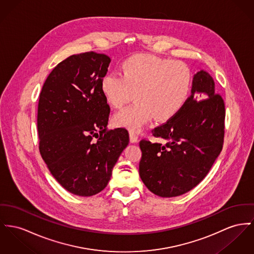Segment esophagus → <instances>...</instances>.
<instances>
[{
  "label": "esophagus",
  "mask_w": 254,
  "mask_h": 254,
  "mask_svg": "<svg viewBox=\"0 0 254 254\" xmlns=\"http://www.w3.org/2000/svg\"><path fill=\"white\" fill-rule=\"evenodd\" d=\"M130 141L132 142V143H134V142H136L137 141V138H138V135L135 134V132H133V131H130Z\"/></svg>",
  "instance_id": "esophagus-1"
}]
</instances>
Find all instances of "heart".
Masks as SVG:
<instances>
[{
	"label": "heart",
	"instance_id": "1",
	"mask_svg": "<svg viewBox=\"0 0 254 254\" xmlns=\"http://www.w3.org/2000/svg\"><path fill=\"white\" fill-rule=\"evenodd\" d=\"M121 75L108 73L100 82L105 102L120 109L134 98V105L114 117L115 125L137 132L153 119L167 122L186 105L193 76L183 62L138 54L127 58L120 65Z\"/></svg>",
	"mask_w": 254,
	"mask_h": 254
}]
</instances>
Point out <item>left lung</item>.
I'll use <instances>...</instances> for the list:
<instances>
[{"label": "left lung", "instance_id": "1", "mask_svg": "<svg viewBox=\"0 0 254 254\" xmlns=\"http://www.w3.org/2000/svg\"><path fill=\"white\" fill-rule=\"evenodd\" d=\"M224 119V102L213 78L198 71L184 108L152 130L165 143L139 141V176L147 189L161 197H173L198 185L222 149Z\"/></svg>", "mask_w": 254, "mask_h": 254}]
</instances>
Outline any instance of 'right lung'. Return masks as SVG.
<instances>
[{
  "mask_svg": "<svg viewBox=\"0 0 254 254\" xmlns=\"http://www.w3.org/2000/svg\"><path fill=\"white\" fill-rule=\"evenodd\" d=\"M110 63L95 52L70 56L52 70L39 95V152L55 179L79 196L106 188L129 143L126 129L107 128L110 106L100 82Z\"/></svg>",
  "mask_w": 254,
  "mask_h": 254,
  "instance_id": "right-lung-1",
  "label": "right lung"
}]
</instances>
